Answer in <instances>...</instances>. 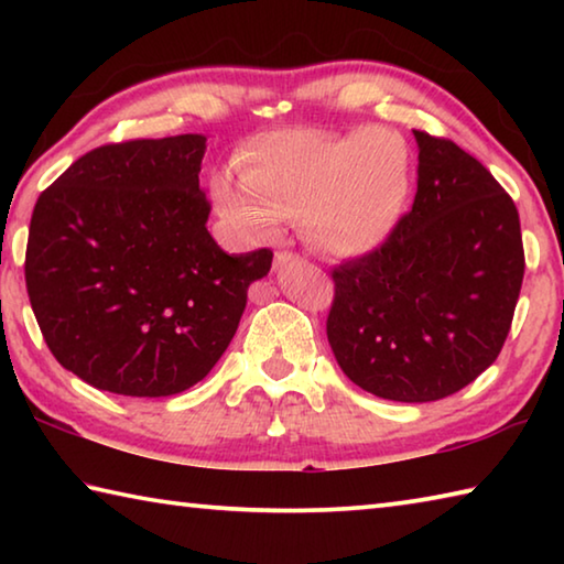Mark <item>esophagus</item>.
Listing matches in <instances>:
<instances>
[{
  "instance_id": "34e87169",
  "label": "esophagus",
  "mask_w": 564,
  "mask_h": 564,
  "mask_svg": "<svg viewBox=\"0 0 564 564\" xmlns=\"http://www.w3.org/2000/svg\"><path fill=\"white\" fill-rule=\"evenodd\" d=\"M273 261H275V269H283V265L299 261V256H295L293 251H275Z\"/></svg>"
}]
</instances>
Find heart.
<instances>
[{
	"label": "heart",
	"mask_w": 564,
	"mask_h": 564,
	"mask_svg": "<svg viewBox=\"0 0 564 564\" xmlns=\"http://www.w3.org/2000/svg\"><path fill=\"white\" fill-rule=\"evenodd\" d=\"M212 188L221 214L246 236L271 238L283 218L305 216L321 251L352 259L383 246L403 218L413 151L390 127L275 129L248 141L241 171L224 169Z\"/></svg>",
	"instance_id": "1"
}]
</instances>
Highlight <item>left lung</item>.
<instances>
[{"instance_id": "left-lung-1", "label": "left lung", "mask_w": 564, "mask_h": 564, "mask_svg": "<svg viewBox=\"0 0 564 564\" xmlns=\"http://www.w3.org/2000/svg\"><path fill=\"white\" fill-rule=\"evenodd\" d=\"M417 194L388 241L330 271L328 343L352 383L431 403L490 368L524 275L520 216L455 141L415 131Z\"/></svg>"}]
</instances>
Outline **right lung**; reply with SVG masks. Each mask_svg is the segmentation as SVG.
Segmentation results:
<instances>
[{
  "label": "right lung",
  "mask_w": 564,
  "mask_h": 564,
  "mask_svg": "<svg viewBox=\"0 0 564 564\" xmlns=\"http://www.w3.org/2000/svg\"><path fill=\"white\" fill-rule=\"evenodd\" d=\"M206 137L129 139L76 159L36 198L24 279L52 356L84 383L164 398L208 376L273 251L206 231Z\"/></svg>",
  "instance_id": "1"
}]
</instances>
